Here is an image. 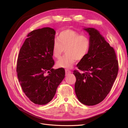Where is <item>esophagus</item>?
Returning a JSON list of instances; mask_svg holds the SVG:
<instances>
[{"mask_svg": "<svg viewBox=\"0 0 128 128\" xmlns=\"http://www.w3.org/2000/svg\"><path fill=\"white\" fill-rule=\"evenodd\" d=\"M65 73H66V75L70 74L71 73V71L68 70H65Z\"/></svg>", "mask_w": 128, "mask_h": 128, "instance_id": "obj_1", "label": "esophagus"}]
</instances>
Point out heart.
Returning <instances> with one entry per match:
<instances>
[{
	"label": "heart",
	"instance_id": "heart-1",
	"mask_svg": "<svg viewBox=\"0 0 128 128\" xmlns=\"http://www.w3.org/2000/svg\"><path fill=\"white\" fill-rule=\"evenodd\" d=\"M91 42L88 36L80 35L77 32L67 29L60 32L57 39L53 41L52 53L56 58L59 59L65 51L66 54L56 63L58 68H69L76 60L84 58L89 52Z\"/></svg>",
	"mask_w": 128,
	"mask_h": 128
}]
</instances>
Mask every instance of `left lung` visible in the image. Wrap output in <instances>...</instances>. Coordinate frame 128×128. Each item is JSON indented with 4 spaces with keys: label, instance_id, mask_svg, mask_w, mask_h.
I'll return each mask as SVG.
<instances>
[{
    "label": "left lung",
    "instance_id": "obj_1",
    "mask_svg": "<svg viewBox=\"0 0 128 128\" xmlns=\"http://www.w3.org/2000/svg\"><path fill=\"white\" fill-rule=\"evenodd\" d=\"M90 35L89 52L77 66L82 72L74 70L75 91L79 101L93 106L104 100L117 77L118 61L115 50L95 28H84Z\"/></svg>",
    "mask_w": 128,
    "mask_h": 128
}]
</instances>
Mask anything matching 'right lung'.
<instances>
[{
  "label": "right lung",
  "mask_w": 128,
  "mask_h": 128,
  "mask_svg": "<svg viewBox=\"0 0 128 128\" xmlns=\"http://www.w3.org/2000/svg\"><path fill=\"white\" fill-rule=\"evenodd\" d=\"M55 35V30L50 28L32 30L20 50L18 78L25 95L36 104L50 102L65 77L63 68H52L54 61L52 47Z\"/></svg>",
  "instance_id": "right-lung-1"
}]
</instances>
